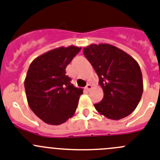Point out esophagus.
I'll list each match as a JSON object with an SVG mask.
<instances>
[{
	"label": "esophagus",
	"instance_id": "34e87169",
	"mask_svg": "<svg viewBox=\"0 0 160 160\" xmlns=\"http://www.w3.org/2000/svg\"><path fill=\"white\" fill-rule=\"evenodd\" d=\"M85 88L87 89L88 91H90L91 89L92 88V85H91V84H88L87 86H86V88Z\"/></svg>",
	"mask_w": 160,
	"mask_h": 160
}]
</instances>
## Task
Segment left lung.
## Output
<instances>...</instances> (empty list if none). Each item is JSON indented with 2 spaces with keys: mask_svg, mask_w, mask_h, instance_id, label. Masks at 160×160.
<instances>
[{
  "mask_svg": "<svg viewBox=\"0 0 160 160\" xmlns=\"http://www.w3.org/2000/svg\"><path fill=\"white\" fill-rule=\"evenodd\" d=\"M83 54L98 77L103 98L94 104L100 114L112 120L127 117L138 105L143 94L142 73L130 55L106 43L91 44Z\"/></svg>",
  "mask_w": 160,
  "mask_h": 160,
  "instance_id": "obj_1",
  "label": "left lung"
}]
</instances>
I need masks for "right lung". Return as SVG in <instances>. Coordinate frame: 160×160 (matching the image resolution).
I'll list each match as a JSON object with an SVG mask.
<instances>
[{"label":"right lung","instance_id":"1","mask_svg":"<svg viewBox=\"0 0 160 160\" xmlns=\"http://www.w3.org/2000/svg\"><path fill=\"white\" fill-rule=\"evenodd\" d=\"M81 47H58L35 58L24 80L28 105L49 125H58L75 114L83 89L74 87L66 75L67 65Z\"/></svg>","mask_w":160,"mask_h":160}]
</instances>
